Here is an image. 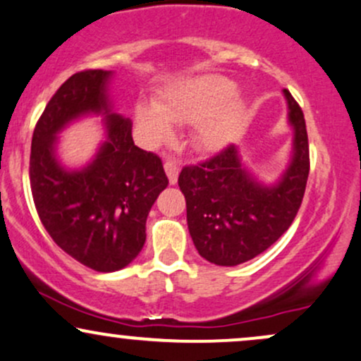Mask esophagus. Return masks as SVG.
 <instances>
[{"label": "esophagus", "instance_id": "esophagus-1", "mask_svg": "<svg viewBox=\"0 0 361 361\" xmlns=\"http://www.w3.org/2000/svg\"><path fill=\"white\" fill-rule=\"evenodd\" d=\"M164 171H166V174H168L169 185H176L178 174H180V164H178V161H174V159L166 161L164 162Z\"/></svg>", "mask_w": 361, "mask_h": 361}]
</instances>
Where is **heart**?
<instances>
[{"instance_id": "heart-1", "label": "heart", "mask_w": 361, "mask_h": 361, "mask_svg": "<svg viewBox=\"0 0 361 361\" xmlns=\"http://www.w3.org/2000/svg\"><path fill=\"white\" fill-rule=\"evenodd\" d=\"M235 84L224 77H202L181 82L154 99V106H135V120L150 144H162L173 135L171 123L196 121L195 144L217 150L229 142L245 114V101Z\"/></svg>"}]
</instances>
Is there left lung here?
<instances>
[{
    "label": "left lung",
    "instance_id": "left-lung-1",
    "mask_svg": "<svg viewBox=\"0 0 361 361\" xmlns=\"http://www.w3.org/2000/svg\"><path fill=\"white\" fill-rule=\"evenodd\" d=\"M288 123L293 128L291 159L279 180L265 185L228 145L200 166H185L178 185L187 199L193 245L216 265H238L267 250L290 228L307 187L310 157L303 111L286 89Z\"/></svg>",
    "mask_w": 361,
    "mask_h": 361
}]
</instances>
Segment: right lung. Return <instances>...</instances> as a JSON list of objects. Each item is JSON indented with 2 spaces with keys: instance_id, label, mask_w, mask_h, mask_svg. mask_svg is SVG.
<instances>
[{
  "instance_id": "add662e5",
  "label": "right lung",
  "mask_w": 361,
  "mask_h": 361,
  "mask_svg": "<svg viewBox=\"0 0 361 361\" xmlns=\"http://www.w3.org/2000/svg\"><path fill=\"white\" fill-rule=\"evenodd\" d=\"M113 71L71 75L47 102L30 149V188L35 209L54 243L97 272L126 267L145 243V221L168 187L156 154L138 149L132 121L114 113ZM90 114L105 120L106 138L89 165L66 169L57 157V135Z\"/></svg>"
}]
</instances>
